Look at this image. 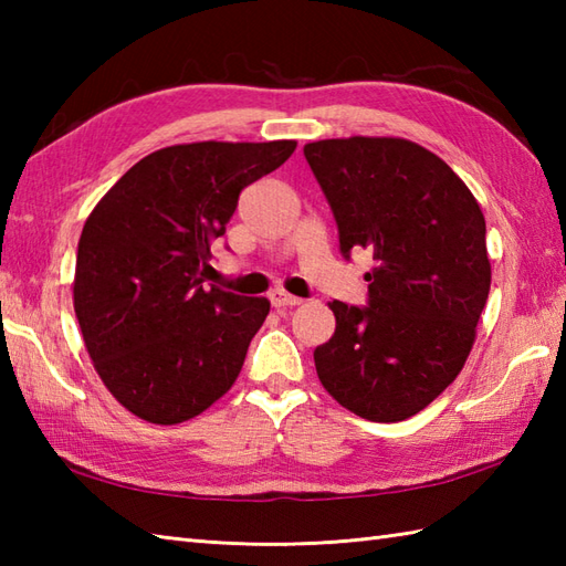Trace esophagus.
Here are the masks:
<instances>
[{
  "mask_svg": "<svg viewBox=\"0 0 566 566\" xmlns=\"http://www.w3.org/2000/svg\"><path fill=\"white\" fill-rule=\"evenodd\" d=\"M270 304L274 308H292V306L302 304V298L294 294H286L284 290H274V292H270Z\"/></svg>",
  "mask_w": 566,
  "mask_h": 566,
  "instance_id": "esophagus-1",
  "label": "esophagus"
}]
</instances>
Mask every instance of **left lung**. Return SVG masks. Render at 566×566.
Segmentation results:
<instances>
[{
  "mask_svg": "<svg viewBox=\"0 0 566 566\" xmlns=\"http://www.w3.org/2000/svg\"><path fill=\"white\" fill-rule=\"evenodd\" d=\"M338 223L340 252H371L367 306L333 302L314 350L323 387L359 418L396 423L450 387L474 345L491 264L476 199L436 153L403 138L304 146Z\"/></svg>",
  "mask_w": 566,
  "mask_h": 566,
  "instance_id": "obj_1",
  "label": "left lung"
}]
</instances>
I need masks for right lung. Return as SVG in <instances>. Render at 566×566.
<instances>
[{
	"mask_svg": "<svg viewBox=\"0 0 566 566\" xmlns=\"http://www.w3.org/2000/svg\"><path fill=\"white\" fill-rule=\"evenodd\" d=\"M296 140L170 146L136 163L82 228L75 314L106 389L155 426L199 416L233 387L268 298L203 286L248 185Z\"/></svg>",
	"mask_w": 566,
	"mask_h": 566,
	"instance_id": "add662e5",
	"label": "right lung"
}]
</instances>
